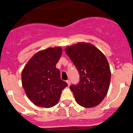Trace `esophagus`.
Segmentation results:
<instances>
[{"label": "esophagus", "mask_w": 133, "mask_h": 133, "mask_svg": "<svg viewBox=\"0 0 133 133\" xmlns=\"http://www.w3.org/2000/svg\"><path fill=\"white\" fill-rule=\"evenodd\" d=\"M66 82H67V83H68V86H69V85H70L71 82H70V81H69V80H68V81H66Z\"/></svg>", "instance_id": "34e87169"}]
</instances>
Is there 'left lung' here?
Here are the masks:
<instances>
[{
  "label": "left lung",
  "mask_w": 133,
  "mask_h": 133,
  "mask_svg": "<svg viewBox=\"0 0 133 133\" xmlns=\"http://www.w3.org/2000/svg\"><path fill=\"white\" fill-rule=\"evenodd\" d=\"M65 52L80 74L77 85H71L77 103L84 108L99 105L110 86L111 72L106 56L94 45L79 42L68 46Z\"/></svg>",
  "instance_id": "8db88e82"
}]
</instances>
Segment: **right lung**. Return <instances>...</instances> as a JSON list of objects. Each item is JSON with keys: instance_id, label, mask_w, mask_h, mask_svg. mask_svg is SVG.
I'll return each instance as SVG.
<instances>
[{"instance_id": "right-lung-1", "label": "right lung", "mask_w": 133, "mask_h": 133, "mask_svg": "<svg viewBox=\"0 0 133 133\" xmlns=\"http://www.w3.org/2000/svg\"><path fill=\"white\" fill-rule=\"evenodd\" d=\"M62 53L61 47L38 51L27 62L21 73L22 84L34 105L45 108L56 105L68 84L60 79L56 68Z\"/></svg>"}]
</instances>
